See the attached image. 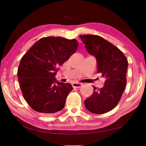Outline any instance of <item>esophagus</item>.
<instances>
[{"instance_id":"1","label":"esophagus","mask_w":146,"mask_h":146,"mask_svg":"<svg viewBox=\"0 0 146 146\" xmlns=\"http://www.w3.org/2000/svg\"><path fill=\"white\" fill-rule=\"evenodd\" d=\"M82 85V83H79V82H74L72 84V86L73 88H80Z\"/></svg>"}]
</instances>
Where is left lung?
Here are the masks:
<instances>
[{
  "instance_id": "left-lung-1",
  "label": "left lung",
  "mask_w": 146,
  "mask_h": 146,
  "mask_svg": "<svg viewBox=\"0 0 146 146\" xmlns=\"http://www.w3.org/2000/svg\"><path fill=\"white\" fill-rule=\"evenodd\" d=\"M90 54L96 59L98 72L105 78L100 89L94 87L90 96L84 101L86 108L93 113L102 114L116 106L126 86L128 62L120 50L98 35H80Z\"/></svg>"
}]
</instances>
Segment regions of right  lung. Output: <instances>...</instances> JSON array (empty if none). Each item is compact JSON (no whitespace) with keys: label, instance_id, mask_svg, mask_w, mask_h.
<instances>
[{"label":"right lung","instance_id":"add662e5","mask_svg":"<svg viewBox=\"0 0 146 146\" xmlns=\"http://www.w3.org/2000/svg\"><path fill=\"white\" fill-rule=\"evenodd\" d=\"M78 42L62 37L42 38L23 56L18 68V80L24 98L34 110L52 115L64 108L73 89L70 84L56 80L60 66L75 53Z\"/></svg>","mask_w":146,"mask_h":146}]
</instances>
